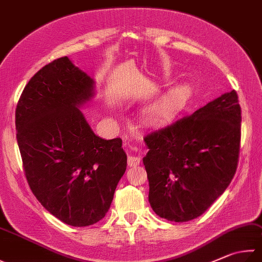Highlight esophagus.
<instances>
[{
  "label": "esophagus",
  "mask_w": 262,
  "mask_h": 262,
  "mask_svg": "<svg viewBox=\"0 0 262 262\" xmlns=\"http://www.w3.org/2000/svg\"><path fill=\"white\" fill-rule=\"evenodd\" d=\"M139 164H140V157L139 156H135V155L127 156V165H129V166H137Z\"/></svg>",
  "instance_id": "obj_1"
}]
</instances>
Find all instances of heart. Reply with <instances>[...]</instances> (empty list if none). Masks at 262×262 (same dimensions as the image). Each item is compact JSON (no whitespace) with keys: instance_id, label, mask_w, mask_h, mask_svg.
<instances>
[{"instance_id":"heart-1","label":"heart","mask_w":262,"mask_h":262,"mask_svg":"<svg viewBox=\"0 0 262 262\" xmlns=\"http://www.w3.org/2000/svg\"><path fill=\"white\" fill-rule=\"evenodd\" d=\"M186 96V88L179 85L170 89L162 96L161 99L148 108V114L152 116H163L174 110L184 100Z\"/></svg>"}]
</instances>
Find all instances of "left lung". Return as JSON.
I'll use <instances>...</instances> for the list:
<instances>
[{"label": "left lung", "instance_id": "1", "mask_svg": "<svg viewBox=\"0 0 262 262\" xmlns=\"http://www.w3.org/2000/svg\"><path fill=\"white\" fill-rule=\"evenodd\" d=\"M241 122L233 90L145 136L148 200L157 215L185 223L203 214L223 194L237 169Z\"/></svg>", "mask_w": 262, "mask_h": 262}]
</instances>
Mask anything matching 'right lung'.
<instances>
[{"label": "right lung", "instance_id": "1", "mask_svg": "<svg viewBox=\"0 0 262 262\" xmlns=\"http://www.w3.org/2000/svg\"><path fill=\"white\" fill-rule=\"evenodd\" d=\"M93 82L67 57L41 68L16 108L17 141L34 196L52 215L74 227L98 223L111 208L126 169L122 139H101L78 107Z\"/></svg>", "mask_w": 262, "mask_h": 262}]
</instances>
